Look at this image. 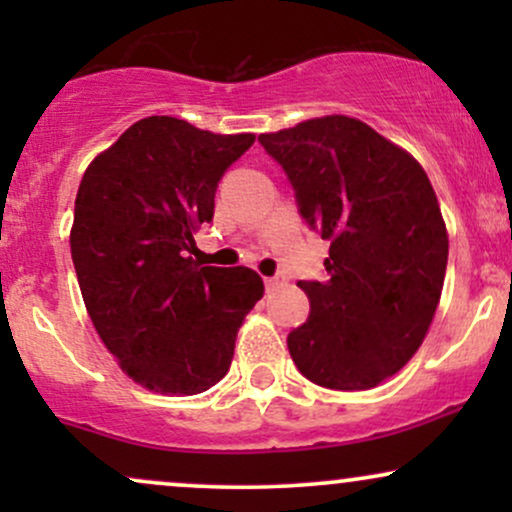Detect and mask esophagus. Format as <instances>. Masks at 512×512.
<instances>
[{
  "label": "esophagus",
  "mask_w": 512,
  "mask_h": 512,
  "mask_svg": "<svg viewBox=\"0 0 512 512\" xmlns=\"http://www.w3.org/2000/svg\"><path fill=\"white\" fill-rule=\"evenodd\" d=\"M284 276L281 274H276V276H267V279H264V286H267V289H276V286H281L284 284Z\"/></svg>",
  "instance_id": "obj_1"
}]
</instances>
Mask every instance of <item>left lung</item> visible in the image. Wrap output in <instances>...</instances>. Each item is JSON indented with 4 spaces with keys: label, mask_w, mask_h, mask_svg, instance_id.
<instances>
[{
    "label": "left lung",
    "mask_w": 512,
    "mask_h": 512,
    "mask_svg": "<svg viewBox=\"0 0 512 512\" xmlns=\"http://www.w3.org/2000/svg\"><path fill=\"white\" fill-rule=\"evenodd\" d=\"M330 240L327 281H298L310 317L289 351L310 383L370 390L419 351L448 267V228L426 170L366 122L325 115L260 134Z\"/></svg>",
    "instance_id": "1"
}]
</instances>
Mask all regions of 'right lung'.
Returning a JSON list of instances; mask_svg holds the SVG:
<instances>
[{"mask_svg": "<svg viewBox=\"0 0 512 512\" xmlns=\"http://www.w3.org/2000/svg\"><path fill=\"white\" fill-rule=\"evenodd\" d=\"M255 134H214L168 115L134 122L88 163L69 248L98 337L134 383L197 395L231 368L245 315L264 296L248 267H202L195 233L221 175Z\"/></svg>", "mask_w": 512, "mask_h": 512, "instance_id": "1", "label": "right lung"}]
</instances>
